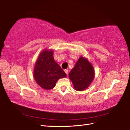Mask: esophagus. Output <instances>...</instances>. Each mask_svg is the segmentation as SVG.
<instances>
[{
  "label": "esophagus",
  "mask_w": 130,
  "mask_h": 130,
  "mask_svg": "<svg viewBox=\"0 0 130 130\" xmlns=\"http://www.w3.org/2000/svg\"><path fill=\"white\" fill-rule=\"evenodd\" d=\"M65 73L66 74H67V75H68V69H65Z\"/></svg>",
  "instance_id": "1"
}]
</instances>
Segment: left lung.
<instances>
[{
	"mask_svg": "<svg viewBox=\"0 0 130 130\" xmlns=\"http://www.w3.org/2000/svg\"><path fill=\"white\" fill-rule=\"evenodd\" d=\"M69 78L75 90L82 91L89 87L94 76V69L85 58L80 57L69 73Z\"/></svg>",
	"mask_w": 130,
	"mask_h": 130,
	"instance_id": "left-lung-1",
	"label": "left lung"
}]
</instances>
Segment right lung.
Wrapping results in <instances>:
<instances>
[{"label": "right lung", "mask_w": 130, "mask_h": 130, "mask_svg": "<svg viewBox=\"0 0 130 130\" xmlns=\"http://www.w3.org/2000/svg\"><path fill=\"white\" fill-rule=\"evenodd\" d=\"M66 76L64 71L55 61L53 51L46 50L41 52L34 70L35 79L41 88L51 89L55 87L58 79Z\"/></svg>", "instance_id": "obj_1"}]
</instances>
